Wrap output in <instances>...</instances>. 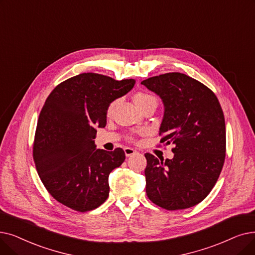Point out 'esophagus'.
Instances as JSON below:
<instances>
[{
  "mask_svg": "<svg viewBox=\"0 0 255 255\" xmlns=\"http://www.w3.org/2000/svg\"><path fill=\"white\" fill-rule=\"evenodd\" d=\"M124 151H125L126 157H130V156H132V155H134V154H136V153H137V151H136V150L132 149V148H125V149H124Z\"/></svg>",
  "mask_w": 255,
  "mask_h": 255,
  "instance_id": "obj_1",
  "label": "esophagus"
}]
</instances>
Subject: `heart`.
<instances>
[{
    "instance_id": "b5f03b06",
    "label": "heart",
    "mask_w": 255,
    "mask_h": 255,
    "mask_svg": "<svg viewBox=\"0 0 255 255\" xmlns=\"http://www.w3.org/2000/svg\"><path fill=\"white\" fill-rule=\"evenodd\" d=\"M134 102L137 105V107L140 109L150 102H156L157 103V100L153 95H150V94H147V93H137L134 96ZM115 105H116V102H114V103L109 105V107L107 109V115L108 116H110L114 113Z\"/></svg>"
}]
</instances>
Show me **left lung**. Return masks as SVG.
<instances>
[{
	"mask_svg": "<svg viewBox=\"0 0 255 255\" xmlns=\"http://www.w3.org/2000/svg\"><path fill=\"white\" fill-rule=\"evenodd\" d=\"M164 106L161 142L173 143L174 157L157 159L146 153V193L164 209L200 203L213 190L226 152L223 110L218 98L201 82L181 73H167L141 81Z\"/></svg>",
	"mask_w": 255,
	"mask_h": 255,
	"instance_id": "1",
	"label": "left lung"
}]
</instances>
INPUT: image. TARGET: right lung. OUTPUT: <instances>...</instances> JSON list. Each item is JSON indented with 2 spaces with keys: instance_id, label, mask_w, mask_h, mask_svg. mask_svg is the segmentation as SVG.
Returning <instances> with one entry per match:
<instances>
[{
  "instance_id": "1",
  "label": "right lung",
  "mask_w": 255,
  "mask_h": 255,
  "mask_svg": "<svg viewBox=\"0 0 255 255\" xmlns=\"http://www.w3.org/2000/svg\"><path fill=\"white\" fill-rule=\"evenodd\" d=\"M134 79L83 73L54 88L39 114L33 158L51 196L77 212L105 202L110 172L125 160L123 149H96L97 128L106 126L107 109L133 88Z\"/></svg>"
}]
</instances>
